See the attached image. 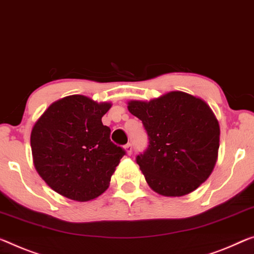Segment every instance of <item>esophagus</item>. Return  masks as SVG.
<instances>
[{
    "label": "esophagus",
    "instance_id": "obj_1",
    "mask_svg": "<svg viewBox=\"0 0 254 254\" xmlns=\"http://www.w3.org/2000/svg\"><path fill=\"white\" fill-rule=\"evenodd\" d=\"M125 150H126L128 155H130L131 154V151H132V144L131 143H127L126 145H125Z\"/></svg>",
    "mask_w": 254,
    "mask_h": 254
}]
</instances>
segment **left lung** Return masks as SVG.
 <instances>
[{
  "instance_id": "left-lung-1",
  "label": "left lung",
  "mask_w": 254,
  "mask_h": 254,
  "mask_svg": "<svg viewBox=\"0 0 254 254\" xmlns=\"http://www.w3.org/2000/svg\"><path fill=\"white\" fill-rule=\"evenodd\" d=\"M128 110L146 131L147 147L136 162L154 192L183 196L208 179L217 161L220 129L204 101L170 92L150 102L130 101Z\"/></svg>"
}]
</instances>
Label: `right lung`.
<instances>
[{
  "label": "right lung",
  "mask_w": 254,
  "mask_h": 254,
  "mask_svg": "<svg viewBox=\"0 0 254 254\" xmlns=\"http://www.w3.org/2000/svg\"><path fill=\"white\" fill-rule=\"evenodd\" d=\"M110 103L70 95L51 104L32 130L35 168L51 189L71 200L100 196L126 151L102 124Z\"/></svg>",
  "instance_id": "1"
}]
</instances>
